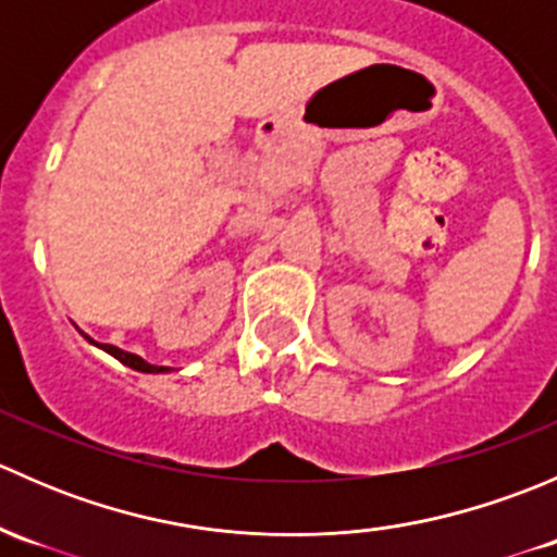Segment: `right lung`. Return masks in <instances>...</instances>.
Here are the masks:
<instances>
[{
	"instance_id": "add662e5",
	"label": "right lung",
	"mask_w": 557,
	"mask_h": 557,
	"mask_svg": "<svg viewBox=\"0 0 557 557\" xmlns=\"http://www.w3.org/2000/svg\"><path fill=\"white\" fill-rule=\"evenodd\" d=\"M83 336H86V339L91 342V345H97L99 350L110 352L112 358H117V361H121L123 367L134 369V372H145V374H164V372H172V367H156V363H148L143 356H137V352H128V350H121V347H115V345H102V342H94L88 334H83Z\"/></svg>"
}]
</instances>
